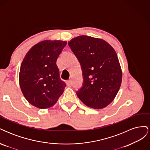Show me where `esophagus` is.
I'll return each mask as SVG.
<instances>
[{"instance_id": "1", "label": "esophagus", "mask_w": 150, "mask_h": 150, "mask_svg": "<svg viewBox=\"0 0 150 150\" xmlns=\"http://www.w3.org/2000/svg\"><path fill=\"white\" fill-rule=\"evenodd\" d=\"M66 84L67 86H71L72 83H71V80H68L66 81Z\"/></svg>"}]
</instances>
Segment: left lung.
Returning a JSON list of instances; mask_svg holds the SVG:
<instances>
[{"label":"left lung","mask_w":150,"mask_h":150,"mask_svg":"<svg viewBox=\"0 0 150 150\" xmlns=\"http://www.w3.org/2000/svg\"><path fill=\"white\" fill-rule=\"evenodd\" d=\"M68 45L81 64L83 84L76 91L85 105L94 109L108 106L120 88L122 71L115 49L101 39L80 35Z\"/></svg>","instance_id":"left-lung-1"}]
</instances>
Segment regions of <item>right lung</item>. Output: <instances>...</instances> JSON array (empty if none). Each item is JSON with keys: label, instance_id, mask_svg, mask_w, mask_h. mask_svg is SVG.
Masks as SVG:
<instances>
[{"label": "right lung", "instance_id": "1", "mask_svg": "<svg viewBox=\"0 0 150 150\" xmlns=\"http://www.w3.org/2000/svg\"><path fill=\"white\" fill-rule=\"evenodd\" d=\"M67 42L46 40L32 47L22 61L19 84L25 98L40 109L54 106L66 84L60 79L57 58Z\"/></svg>", "mask_w": 150, "mask_h": 150}]
</instances>
